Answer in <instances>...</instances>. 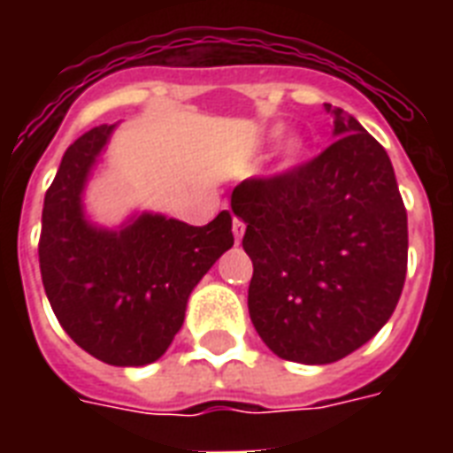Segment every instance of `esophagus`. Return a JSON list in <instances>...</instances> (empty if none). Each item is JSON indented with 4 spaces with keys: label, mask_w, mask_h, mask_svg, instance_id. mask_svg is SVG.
<instances>
[{
    "label": "esophagus",
    "mask_w": 453,
    "mask_h": 453,
    "mask_svg": "<svg viewBox=\"0 0 453 453\" xmlns=\"http://www.w3.org/2000/svg\"><path fill=\"white\" fill-rule=\"evenodd\" d=\"M233 233H234V240L240 242V240H242V234H244V223H242L240 219H234V220H233Z\"/></svg>",
    "instance_id": "1"
}]
</instances>
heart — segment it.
Listing matches in <instances>:
<instances>
[{
    "label": "heart",
    "instance_id": "1",
    "mask_svg": "<svg viewBox=\"0 0 453 453\" xmlns=\"http://www.w3.org/2000/svg\"><path fill=\"white\" fill-rule=\"evenodd\" d=\"M291 150H296V145H294V148H291Z\"/></svg>",
    "mask_w": 453,
    "mask_h": 453
}]
</instances>
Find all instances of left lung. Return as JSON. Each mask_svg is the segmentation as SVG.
<instances>
[{"label": "left lung", "mask_w": 453, "mask_h": 453, "mask_svg": "<svg viewBox=\"0 0 453 453\" xmlns=\"http://www.w3.org/2000/svg\"><path fill=\"white\" fill-rule=\"evenodd\" d=\"M308 162L242 180L249 315L277 357L329 365L390 319L407 277V209L383 145L345 110Z\"/></svg>", "instance_id": "1"}]
</instances>
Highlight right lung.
<instances>
[{"instance_id":"add662e5","label":"right lung","mask_w":453,"mask_h":453,"mask_svg":"<svg viewBox=\"0 0 453 453\" xmlns=\"http://www.w3.org/2000/svg\"><path fill=\"white\" fill-rule=\"evenodd\" d=\"M110 131L94 127L63 155L44 197L39 268L74 343L105 365L143 366L166 352L195 284L234 244L233 216L202 227L150 213L119 233L88 226L81 188Z\"/></svg>"}]
</instances>
